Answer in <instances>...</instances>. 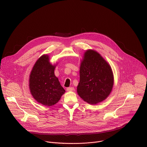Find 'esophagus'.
<instances>
[{"label":"esophagus","mask_w":147,"mask_h":147,"mask_svg":"<svg viewBox=\"0 0 147 147\" xmlns=\"http://www.w3.org/2000/svg\"><path fill=\"white\" fill-rule=\"evenodd\" d=\"M66 90L67 91H73L74 90V88L73 87H68V88H67Z\"/></svg>","instance_id":"obj_1"}]
</instances>
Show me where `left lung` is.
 <instances>
[{"label": "left lung", "mask_w": 147, "mask_h": 147, "mask_svg": "<svg viewBox=\"0 0 147 147\" xmlns=\"http://www.w3.org/2000/svg\"><path fill=\"white\" fill-rule=\"evenodd\" d=\"M113 86V76L108 63L96 52L87 51L80 66L78 95L90 104H96L108 97Z\"/></svg>", "instance_id": "obj_1"}]
</instances>
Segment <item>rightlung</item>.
Masks as SVG:
<instances>
[{"mask_svg":"<svg viewBox=\"0 0 147 147\" xmlns=\"http://www.w3.org/2000/svg\"><path fill=\"white\" fill-rule=\"evenodd\" d=\"M55 66L43 55L35 63L30 78V89L34 99L45 106L56 103L65 92L54 74Z\"/></svg>","mask_w":147,"mask_h":147,"instance_id":"right-lung-1","label":"right lung"}]
</instances>
